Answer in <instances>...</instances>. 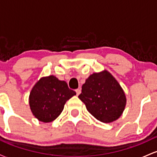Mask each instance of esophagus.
Returning <instances> with one entry per match:
<instances>
[{
	"mask_svg": "<svg viewBox=\"0 0 157 157\" xmlns=\"http://www.w3.org/2000/svg\"><path fill=\"white\" fill-rule=\"evenodd\" d=\"M76 93H77V96H78L79 94H80L81 93V90L80 89H76Z\"/></svg>",
	"mask_w": 157,
	"mask_h": 157,
	"instance_id": "34e87169",
	"label": "esophagus"
}]
</instances>
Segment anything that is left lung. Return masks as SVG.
<instances>
[{
    "mask_svg": "<svg viewBox=\"0 0 157 157\" xmlns=\"http://www.w3.org/2000/svg\"><path fill=\"white\" fill-rule=\"evenodd\" d=\"M79 99L99 121L110 123L120 118L126 105L123 89L109 71L94 73L82 86Z\"/></svg>",
    "mask_w": 157,
    "mask_h": 157,
    "instance_id": "1",
    "label": "left lung"
}]
</instances>
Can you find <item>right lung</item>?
I'll return each mask as SVG.
<instances>
[{
	"mask_svg": "<svg viewBox=\"0 0 157 157\" xmlns=\"http://www.w3.org/2000/svg\"><path fill=\"white\" fill-rule=\"evenodd\" d=\"M75 94L66 82L54 75L41 77L30 92V109L39 121L52 122L62 112L66 101Z\"/></svg>",
	"mask_w": 157,
	"mask_h": 157,
	"instance_id": "1",
	"label": "right lung"
}]
</instances>
